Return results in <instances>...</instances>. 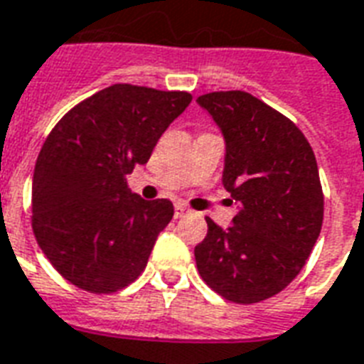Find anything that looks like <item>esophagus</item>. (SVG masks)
<instances>
[{"instance_id":"esophagus-1","label":"esophagus","mask_w":364,"mask_h":364,"mask_svg":"<svg viewBox=\"0 0 364 364\" xmlns=\"http://www.w3.org/2000/svg\"><path fill=\"white\" fill-rule=\"evenodd\" d=\"M185 213H188V208L183 204H176V218H183Z\"/></svg>"}]
</instances>
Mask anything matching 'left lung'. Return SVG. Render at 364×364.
I'll use <instances>...</instances> for the list:
<instances>
[{"label":"left lung","mask_w":364,"mask_h":364,"mask_svg":"<svg viewBox=\"0 0 364 364\" xmlns=\"http://www.w3.org/2000/svg\"><path fill=\"white\" fill-rule=\"evenodd\" d=\"M196 101L225 135L223 185L240 204L229 229L206 218L196 269L232 304H257L298 277L321 235L315 152L290 118L246 91H213Z\"/></svg>","instance_id":"obj_1"}]
</instances>
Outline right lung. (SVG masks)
Instances as JSON below:
<instances>
[{
  "label": "right lung",
  "mask_w": 364,
  "mask_h": 364,
  "mask_svg": "<svg viewBox=\"0 0 364 364\" xmlns=\"http://www.w3.org/2000/svg\"><path fill=\"white\" fill-rule=\"evenodd\" d=\"M191 101L187 91L114 83L77 102L47 135L32 181V229L70 284L114 294L145 271L173 204L143 200L126 177L149 162Z\"/></svg>",
  "instance_id": "obj_1"
}]
</instances>
